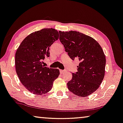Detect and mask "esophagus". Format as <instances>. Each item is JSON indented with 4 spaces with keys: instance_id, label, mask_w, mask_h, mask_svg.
I'll list each match as a JSON object with an SVG mask.
<instances>
[{
    "instance_id": "esophagus-1",
    "label": "esophagus",
    "mask_w": 123,
    "mask_h": 123,
    "mask_svg": "<svg viewBox=\"0 0 123 123\" xmlns=\"http://www.w3.org/2000/svg\"><path fill=\"white\" fill-rule=\"evenodd\" d=\"M65 72V70H60V74H63Z\"/></svg>"
}]
</instances>
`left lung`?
I'll return each instance as SVG.
<instances>
[{
    "label": "left lung",
    "mask_w": 123,
    "mask_h": 123,
    "mask_svg": "<svg viewBox=\"0 0 123 123\" xmlns=\"http://www.w3.org/2000/svg\"><path fill=\"white\" fill-rule=\"evenodd\" d=\"M59 39L72 60H79L77 72L67 83L70 91L85 97L99 88L105 74V54L99 44L91 37L79 32L59 31Z\"/></svg>",
    "instance_id": "left-lung-1"
}]
</instances>
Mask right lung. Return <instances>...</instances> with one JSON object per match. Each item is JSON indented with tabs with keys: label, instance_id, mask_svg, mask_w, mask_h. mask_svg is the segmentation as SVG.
I'll return each instance as SVG.
<instances>
[{
	"label": "right lung",
	"instance_id": "obj_1",
	"mask_svg": "<svg viewBox=\"0 0 123 123\" xmlns=\"http://www.w3.org/2000/svg\"><path fill=\"white\" fill-rule=\"evenodd\" d=\"M54 29H43L30 34L16 50L15 69L19 80L30 92L37 95L51 90L59 69L44 67L42 60L49 56V47L59 38Z\"/></svg>",
	"mask_w": 123,
	"mask_h": 123
}]
</instances>
